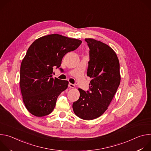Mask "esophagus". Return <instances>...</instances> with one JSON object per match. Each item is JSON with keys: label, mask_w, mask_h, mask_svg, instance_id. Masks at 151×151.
I'll list each match as a JSON object with an SVG mask.
<instances>
[{"label": "esophagus", "mask_w": 151, "mask_h": 151, "mask_svg": "<svg viewBox=\"0 0 151 151\" xmlns=\"http://www.w3.org/2000/svg\"><path fill=\"white\" fill-rule=\"evenodd\" d=\"M69 87L71 88H75V85L74 84H72L71 83H69Z\"/></svg>", "instance_id": "esophagus-1"}]
</instances>
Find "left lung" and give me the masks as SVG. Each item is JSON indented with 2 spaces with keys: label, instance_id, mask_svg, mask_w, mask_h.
<instances>
[{
  "label": "left lung",
  "instance_id": "1",
  "mask_svg": "<svg viewBox=\"0 0 151 151\" xmlns=\"http://www.w3.org/2000/svg\"><path fill=\"white\" fill-rule=\"evenodd\" d=\"M90 48L87 76L91 78L89 91L81 88L79 99L73 103L74 113L85 120L100 116L107 109L119 87V62L109 46L91 38H86Z\"/></svg>",
  "mask_w": 151,
  "mask_h": 151
}]
</instances>
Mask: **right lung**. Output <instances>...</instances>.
<instances>
[{
  "mask_svg": "<svg viewBox=\"0 0 151 151\" xmlns=\"http://www.w3.org/2000/svg\"><path fill=\"white\" fill-rule=\"evenodd\" d=\"M81 43L79 39L52 34L37 39L30 46L21 64L19 85L30 114L41 117L54 110L57 97L68 88L69 82L54 79L53 68H60L64 55Z\"/></svg>",
  "mask_w": 151,
  "mask_h": 151,
  "instance_id": "obj_1",
  "label": "right lung"
}]
</instances>
